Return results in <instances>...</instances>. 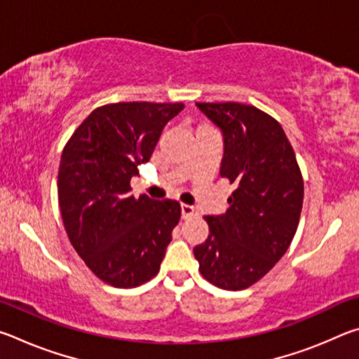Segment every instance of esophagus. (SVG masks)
<instances>
[{
	"instance_id": "esophagus-1",
	"label": "esophagus",
	"mask_w": 359,
	"mask_h": 359,
	"mask_svg": "<svg viewBox=\"0 0 359 359\" xmlns=\"http://www.w3.org/2000/svg\"><path fill=\"white\" fill-rule=\"evenodd\" d=\"M180 210H182V218H185V220H187V218H191L194 215H198L196 209H194L193 205H190V204H182Z\"/></svg>"
}]
</instances>
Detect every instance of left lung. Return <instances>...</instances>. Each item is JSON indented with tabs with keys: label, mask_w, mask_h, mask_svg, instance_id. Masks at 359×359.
I'll list each match as a JSON object with an SVG mask.
<instances>
[{
	"label": "left lung",
	"mask_w": 359,
	"mask_h": 359,
	"mask_svg": "<svg viewBox=\"0 0 359 359\" xmlns=\"http://www.w3.org/2000/svg\"><path fill=\"white\" fill-rule=\"evenodd\" d=\"M223 136L220 175L236 185L226 214L204 217L209 236L193 248L199 271L223 290L248 288L288 250L304 182L280 123L239 102H196Z\"/></svg>",
	"instance_id": "8db88e82"
}]
</instances>
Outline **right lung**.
Returning a JSON list of instances; mask_svg holds the SVG:
<instances>
[{"label": "right lung", "instance_id": "right-lung-1", "mask_svg": "<svg viewBox=\"0 0 359 359\" xmlns=\"http://www.w3.org/2000/svg\"><path fill=\"white\" fill-rule=\"evenodd\" d=\"M182 102H117L95 109L66 144L58 171L60 212L71 241L96 277L117 288L160 271L180 204L130 194Z\"/></svg>", "mask_w": 359, "mask_h": 359}]
</instances>
